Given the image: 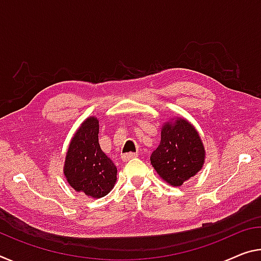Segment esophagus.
Masks as SVG:
<instances>
[{
    "label": "esophagus",
    "mask_w": 261,
    "mask_h": 261,
    "mask_svg": "<svg viewBox=\"0 0 261 261\" xmlns=\"http://www.w3.org/2000/svg\"><path fill=\"white\" fill-rule=\"evenodd\" d=\"M137 155H138L137 153H123V154L121 155V159L123 161H127V160H130V159L136 158V156H137Z\"/></svg>",
    "instance_id": "34e87169"
}]
</instances>
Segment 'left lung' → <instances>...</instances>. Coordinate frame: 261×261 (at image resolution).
Segmentation results:
<instances>
[{
	"label": "left lung",
	"mask_w": 261,
	"mask_h": 261,
	"mask_svg": "<svg viewBox=\"0 0 261 261\" xmlns=\"http://www.w3.org/2000/svg\"><path fill=\"white\" fill-rule=\"evenodd\" d=\"M203 142L192 123L184 117L165 122L159 146L152 152L151 164L165 182L180 187L203 167Z\"/></svg>",
	"instance_id": "8db88e82"
}]
</instances>
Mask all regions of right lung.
Masks as SVG:
<instances>
[{
    "label": "right lung",
    "mask_w": 261,
    "mask_h": 261,
    "mask_svg": "<svg viewBox=\"0 0 261 261\" xmlns=\"http://www.w3.org/2000/svg\"><path fill=\"white\" fill-rule=\"evenodd\" d=\"M98 131V119L86 118L69 142L64 164L69 186L93 198L106 196L117 180V167L101 150Z\"/></svg>",
    "instance_id": "add662e5"
}]
</instances>
